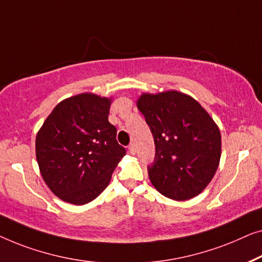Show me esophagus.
<instances>
[{
	"mask_svg": "<svg viewBox=\"0 0 262 262\" xmlns=\"http://www.w3.org/2000/svg\"><path fill=\"white\" fill-rule=\"evenodd\" d=\"M128 150H129L130 154H135V153H136V146H135V143H130V145L128 146Z\"/></svg>",
	"mask_w": 262,
	"mask_h": 262,
	"instance_id": "esophagus-1",
	"label": "esophagus"
}]
</instances>
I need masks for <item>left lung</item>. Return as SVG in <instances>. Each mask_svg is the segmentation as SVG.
<instances>
[{"label":"left lung","instance_id":"1","mask_svg":"<svg viewBox=\"0 0 262 262\" xmlns=\"http://www.w3.org/2000/svg\"><path fill=\"white\" fill-rule=\"evenodd\" d=\"M138 108L156 145L154 160L147 167L154 187L174 201L197 196L219 167V127L200 103L178 91L143 94Z\"/></svg>","mask_w":262,"mask_h":262}]
</instances>
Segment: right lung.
<instances>
[{
  "label": "right lung",
  "instance_id": "right-lung-1",
  "mask_svg": "<svg viewBox=\"0 0 262 262\" xmlns=\"http://www.w3.org/2000/svg\"><path fill=\"white\" fill-rule=\"evenodd\" d=\"M109 109L105 97L73 96L59 103L36 135L40 172L60 200L76 205L94 201L126 154L108 121Z\"/></svg>",
  "mask_w": 262,
  "mask_h": 262
}]
</instances>
